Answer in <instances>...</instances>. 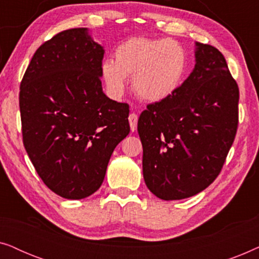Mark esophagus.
<instances>
[{
  "instance_id": "obj_1",
  "label": "esophagus",
  "mask_w": 259,
  "mask_h": 259,
  "mask_svg": "<svg viewBox=\"0 0 259 259\" xmlns=\"http://www.w3.org/2000/svg\"><path fill=\"white\" fill-rule=\"evenodd\" d=\"M128 121H130V126H131V131L134 132L137 130V125H138V115L136 113H131L128 116Z\"/></svg>"
}]
</instances>
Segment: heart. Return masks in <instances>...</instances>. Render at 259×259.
I'll return each instance as SVG.
<instances>
[{
  "mask_svg": "<svg viewBox=\"0 0 259 259\" xmlns=\"http://www.w3.org/2000/svg\"><path fill=\"white\" fill-rule=\"evenodd\" d=\"M189 59L178 41L133 36L116 46L114 60H105L101 73L113 97H121L132 76V88L148 102L173 95L185 79Z\"/></svg>",
  "mask_w": 259,
  "mask_h": 259,
  "instance_id": "1",
  "label": "heart"
}]
</instances>
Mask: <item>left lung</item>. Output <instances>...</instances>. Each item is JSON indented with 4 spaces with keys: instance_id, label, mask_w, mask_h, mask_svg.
Returning <instances> with one entry per match:
<instances>
[{
    "instance_id": "left-lung-1",
    "label": "left lung",
    "mask_w": 259,
    "mask_h": 259,
    "mask_svg": "<svg viewBox=\"0 0 259 259\" xmlns=\"http://www.w3.org/2000/svg\"><path fill=\"white\" fill-rule=\"evenodd\" d=\"M239 88L217 48L196 44V66L177 92L138 120L143 175L154 196L179 200L214 182L238 127Z\"/></svg>"
}]
</instances>
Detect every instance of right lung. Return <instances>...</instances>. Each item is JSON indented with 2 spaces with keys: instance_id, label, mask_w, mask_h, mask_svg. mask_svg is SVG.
I'll use <instances>...</instances> for the list:
<instances>
[{
  "instance_id": "right-lung-1",
  "label": "right lung",
  "mask_w": 259,
  "mask_h": 259,
  "mask_svg": "<svg viewBox=\"0 0 259 259\" xmlns=\"http://www.w3.org/2000/svg\"><path fill=\"white\" fill-rule=\"evenodd\" d=\"M104 54L87 28L63 30L37 48L21 81L24 148L46 186L66 199L101 186L130 133V106L102 92Z\"/></svg>"
}]
</instances>
